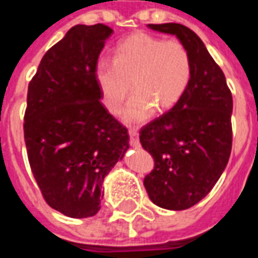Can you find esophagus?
<instances>
[{
    "mask_svg": "<svg viewBox=\"0 0 258 258\" xmlns=\"http://www.w3.org/2000/svg\"><path fill=\"white\" fill-rule=\"evenodd\" d=\"M128 134H130V145L135 148L140 147V138H138V133H137V130H130Z\"/></svg>",
    "mask_w": 258,
    "mask_h": 258,
    "instance_id": "esophagus-1",
    "label": "esophagus"
}]
</instances>
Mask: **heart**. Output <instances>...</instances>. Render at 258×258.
Wrapping results in <instances>:
<instances>
[{
    "label": "heart",
    "mask_w": 258,
    "mask_h": 258,
    "mask_svg": "<svg viewBox=\"0 0 258 258\" xmlns=\"http://www.w3.org/2000/svg\"><path fill=\"white\" fill-rule=\"evenodd\" d=\"M95 78L113 114L121 110L134 85L137 92L124 110V120L141 123L155 107L167 110L183 98L191 79V58L181 41L135 33L117 46L114 58H99Z\"/></svg>",
    "instance_id": "obj_1"
}]
</instances>
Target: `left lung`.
Segmentation results:
<instances>
[{
    "mask_svg": "<svg viewBox=\"0 0 258 258\" xmlns=\"http://www.w3.org/2000/svg\"><path fill=\"white\" fill-rule=\"evenodd\" d=\"M148 26L184 44L191 79L183 98L140 131L142 148L155 162L144 185L160 208L187 210L212 190L228 165L233 100L222 70L191 29L180 23Z\"/></svg>",
    "mask_w": 258,
    "mask_h": 258,
    "instance_id": "obj_1",
    "label": "left lung"
}]
</instances>
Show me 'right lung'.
Returning <instances> with one entry per match:
<instances>
[{
    "label": "right lung",
    "instance_id": "obj_1",
    "mask_svg": "<svg viewBox=\"0 0 258 258\" xmlns=\"http://www.w3.org/2000/svg\"><path fill=\"white\" fill-rule=\"evenodd\" d=\"M109 26L75 25L43 55L29 82L23 134L41 196L70 218L100 210L102 183L128 149V130L100 102L95 66Z\"/></svg>",
    "mask_w": 258,
    "mask_h": 258
}]
</instances>
